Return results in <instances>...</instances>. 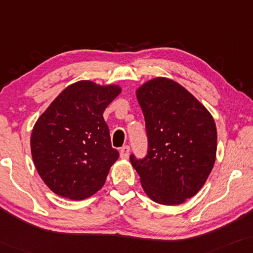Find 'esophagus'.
<instances>
[{"instance_id": "34e87169", "label": "esophagus", "mask_w": 253, "mask_h": 253, "mask_svg": "<svg viewBox=\"0 0 253 253\" xmlns=\"http://www.w3.org/2000/svg\"><path fill=\"white\" fill-rule=\"evenodd\" d=\"M129 157V147L128 145H125L120 149V158L122 159H128Z\"/></svg>"}]
</instances>
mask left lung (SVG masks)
<instances>
[{"instance_id":"left-lung-1","label":"left lung","mask_w":253,"mask_h":253,"mask_svg":"<svg viewBox=\"0 0 253 253\" xmlns=\"http://www.w3.org/2000/svg\"><path fill=\"white\" fill-rule=\"evenodd\" d=\"M136 98L143 112L148 155L130 163L144 193L162 205H180L196 195L216 158V126L208 109L169 78L141 84Z\"/></svg>"}]
</instances>
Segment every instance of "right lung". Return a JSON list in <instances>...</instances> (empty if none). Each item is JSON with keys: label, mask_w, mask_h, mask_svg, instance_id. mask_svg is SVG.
<instances>
[{"label": "right lung", "mask_w": 253, "mask_h": 253, "mask_svg": "<svg viewBox=\"0 0 253 253\" xmlns=\"http://www.w3.org/2000/svg\"><path fill=\"white\" fill-rule=\"evenodd\" d=\"M122 90L119 84L80 80L39 117L31 135L32 158L39 175L58 196L83 201L104 186L119 152L111 147L103 112Z\"/></svg>", "instance_id": "obj_1"}]
</instances>
